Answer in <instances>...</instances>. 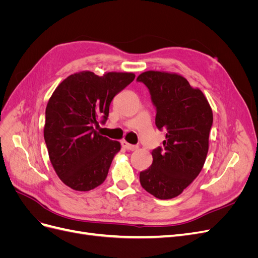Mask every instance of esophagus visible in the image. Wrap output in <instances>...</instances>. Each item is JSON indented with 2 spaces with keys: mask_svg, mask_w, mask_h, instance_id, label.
Here are the masks:
<instances>
[{
  "mask_svg": "<svg viewBox=\"0 0 258 258\" xmlns=\"http://www.w3.org/2000/svg\"><path fill=\"white\" fill-rule=\"evenodd\" d=\"M121 146L124 148V150H127V151H136L137 148H138L137 145L129 144V143L126 142V141H122V142H121Z\"/></svg>",
  "mask_w": 258,
  "mask_h": 258,
  "instance_id": "esophagus-1",
  "label": "esophagus"
}]
</instances>
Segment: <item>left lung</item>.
Wrapping results in <instances>:
<instances>
[{"mask_svg": "<svg viewBox=\"0 0 258 258\" xmlns=\"http://www.w3.org/2000/svg\"><path fill=\"white\" fill-rule=\"evenodd\" d=\"M137 81L151 93L156 126L167 131L163 147L152 152V166L140 172V183L156 198H174L205 165L213 123L212 108L202 91L192 88L181 75L147 71Z\"/></svg>", "mask_w": 258, "mask_h": 258, "instance_id": "1", "label": "left lung"}]
</instances>
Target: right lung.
<instances>
[{
  "label": "right lung",
  "mask_w": 258,
  "mask_h": 258,
  "mask_svg": "<svg viewBox=\"0 0 258 258\" xmlns=\"http://www.w3.org/2000/svg\"><path fill=\"white\" fill-rule=\"evenodd\" d=\"M135 77L83 71L67 77L53 91L46 106L44 139L54 171L72 189L87 191L105 181L120 143L96 129L107 120L113 98Z\"/></svg>",
  "instance_id": "add662e5"
}]
</instances>
